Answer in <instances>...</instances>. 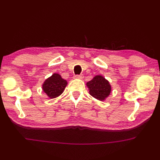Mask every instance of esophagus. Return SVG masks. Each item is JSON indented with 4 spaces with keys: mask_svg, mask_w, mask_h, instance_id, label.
<instances>
[{
    "mask_svg": "<svg viewBox=\"0 0 160 160\" xmlns=\"http://www.w3.org/2000/svg\"><path fill=\"white\" fill-rule=\"evenodd\" d=\"M74 79H83V75L81 74V75H74Z\"/></svg>",
    "mask_w": 160,
    "mask_h": 160,
    "instance_id": "esophagus-1",
    "label": "esophagus"
}]
</instances>
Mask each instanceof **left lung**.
Returning a JSON list of instances; mask_svg holds the SVG:
<instances>
[{"mask_svg": "<svg viewBox=\"0 0 160 160\" xmlns=\"http://www.w3.org/2000/svg\"><path fill=\"white\" fill-rule=\"evenodd\" d=\"M86 86L92 97L101 101L106 100L112 91V86L109 81L101 74L94 76L93 79L86 83Z\"/></svg>", "mask_w": 160, "mask_h": 160, "instance_id": "obj_1", "label": "left lung"}]
</instances>
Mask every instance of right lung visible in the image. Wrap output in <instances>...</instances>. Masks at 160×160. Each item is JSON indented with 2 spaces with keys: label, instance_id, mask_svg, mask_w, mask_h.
Here are the masks:
<instances>
[{
  "label": "right lung",
  "instance_id": "1",
  "mask_svg": "<svg viewBox=\"0 0 160 160\" xmlns=\"http://www.w3.org/2000/svg\"><path fill=\"white\" fill-rule=\"evenodd\" d=\"M68 83L58 73L52 74L42 84V90L49 98H55L64 91Z\"/></svg>",
  "mask_w": 160,
  "mask_h": 160
}]
</instances>
